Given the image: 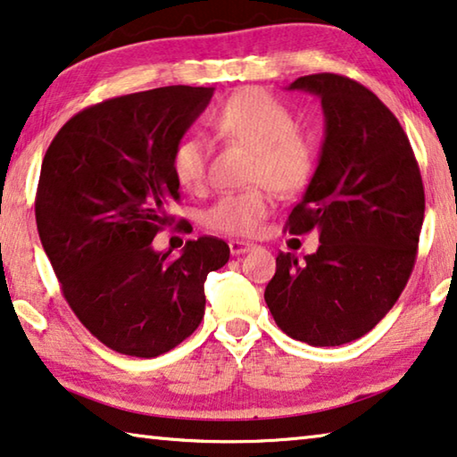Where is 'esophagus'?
<instances>
[{"label":"esophagus","mask_w":457,"mask_h":457,"mask_svg":"<svg viewBox=\"0 0 457 457\" xmlns=\"http://www.w3.org/2000/svg\"><path fill=\"white\" fill-rule=\"evenodd\" d=\"M252 248H254V244L250 242H242V240H229V252L234 256H240V254H245V252H250Z\"/></svg>","instance_id":"esophagus-1"}]
</instances>
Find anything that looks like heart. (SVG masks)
Instances as JSON below:
<instances>
[{
    "label": "heart",
    "instance_id": "obj_1",
    "mask_svg": "<svg viewBox=\"0 0 457 457\" xmlns=\"http://www.w3.org/2000/svg\"><path fill=\"white\" fill-rule=\"evenodd\" d=\"M213 126L229 140L254 150L248 191L228 193L203 213L205 226L226 236H252L272 212L274 187L295 193L307 183L315 166V144L295 126L288 107L260 89H245L223 101ZM172 175L185 189H201L209 172V144L197 134L185 136L172 150Z\"/></svg>",
    "mask_w": 457,
    "mask_h": 457
}]
</instances>
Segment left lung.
Masks as SVG:
<instances>
[{
    "label": "left lung",
    "mask_w": 457,
    "mask_h": 457,
    "mask_svg": "<svg viewBox=\"0 0 457 457\" xmlns=\"http://www.w3.org/2000/svg\"><path fill=\"white\" fill-rule=\"evenodd\" d=\"M288 89L321 99L325 137L287 228L317 229L321 244L305 260L280 252L264 299L287 336L344 345L366 336L407 285L425 215L423 180L404 129L364 85L320 72Z\"/></svg>",
    "instance_id": "1"
}]
</instances>
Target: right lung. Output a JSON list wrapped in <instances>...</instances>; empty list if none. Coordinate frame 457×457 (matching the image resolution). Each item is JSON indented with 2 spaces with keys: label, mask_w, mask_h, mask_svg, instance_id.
<instances>
[{
  "label": "right lung",
  "mask_w": 457,
  "mask_h": 457,
  "mask_svg": "<svg viewBox=\"0 0 457 457\" xmlns=\"http://www.w3.org/2000/svg\"><path fill=\"white\" fill-rule=\"evenodd\" d=\"M213 87L170 85L87 107L42 161L36 226L64 299L112 350L154 358L205 315V278L229 260L213 236L179 258L152 248L179 201L172 150L209 105Z\"/></svg>",
  "instance_id": "1"
}]
</instances>
